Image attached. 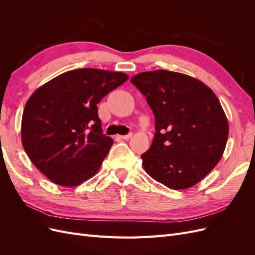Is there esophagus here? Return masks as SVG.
Returning a JSON list of instances; mask_svg holds the SVG:
<instances>
[{
    "label": "esophagus",
    "instance_id": "esophagus-1",
    "mask_svg": "<svg viewBox=\"0 0 255 255\" xmlns=\"http://www.w3.org/2000/svg\"><path fill=\"white\" fill-rule=\"evenodd\" d=\"M133 137V133H129L128 135H122V136H118V138H120V139H129V138Z\"/></svg>",
    "mask_w": 255,
    "mask_h": 255
}]
</instances>
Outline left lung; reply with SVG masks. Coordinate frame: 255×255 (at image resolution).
<instances>
[{"label": "left lung", "instance_id": "1", "mask_svg": "<svg viewBox=\"0 0 255 255\" xmlns=\"http://www.w3.org/2000/svg\"><path fill=\"white\" fill-rule=\"evenodd\" d=\"M155 116L150 149L141 155L145 172L171 189L194 186L219 163L229 123L218 98L204 83L167 70L130 79Z\"/></svg>", "mask_w": 255, "mask_h": 255}]
</instances>
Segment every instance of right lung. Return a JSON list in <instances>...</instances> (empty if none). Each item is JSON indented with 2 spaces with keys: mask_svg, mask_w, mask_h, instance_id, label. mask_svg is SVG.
I'll return each mask as SVG.
<instances>
[{
  "mask_svg": "<svg viewBox=\"0 0 255 255\" xmlns=\"http://www.w3.org/2000/svg\"><path fill=\"white\" fill-rule=\"evenodd\" d=\"M128 79L122 72L76 69L29 97L22 115V145L50 181L75 187L99 171L114 141L103 134L97 104Z\"/></svg>",
  "mask_w": 255,
  "mask_h": 255,
  "instance_id": "obj_1",
  "label": "right lung"
}]
</instances>
